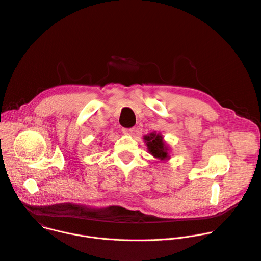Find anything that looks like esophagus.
I'll return each instance as SVG.
<instances>
[{"label":"esophagus","instance_id":"1","mask_svg":"<svg viewBox=\"0 0 261 261\" xmlns=\"http://www.w3.org/2000/svg\"><path fill=\"white\" fill-rule=\"evenodd\" d=\"M123 132L127 135H134V133L136 132V129L135 128H129V129L125 128V129H123Z\"/></svg>","mask_w":261,"mask_h":261}]
</instances>
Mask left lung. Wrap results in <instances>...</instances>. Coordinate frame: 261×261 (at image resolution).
<instances>
[{
    "label": "left lung",
    "mask_w": 261,
    "mask_h": 261,
    "mask_svg": "<svg viewBox=\"0 0 261 261\" xmlns=\"http://www.w3.org/2000/svg\"><path fill=\"white\" fill-rule=\"evenodd\" d=\"M144 141L149 153L160 161H168L171 158L170 147L165 143L163 136L156 131H153L144 136Z\"/></svg>",
    "instance_id": "1"
}]
</instances>
